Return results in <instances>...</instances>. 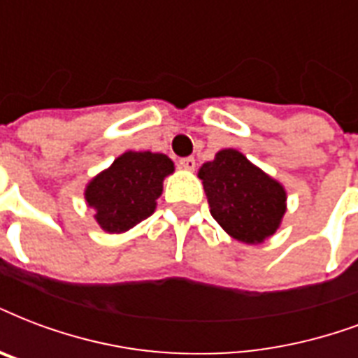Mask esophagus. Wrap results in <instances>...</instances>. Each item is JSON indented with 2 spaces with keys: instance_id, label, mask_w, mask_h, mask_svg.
<instances>
[{
  "instance_id": "1",
  "label": "esophagus",
  "mask_w": 358,
  "mask_h": 358,
  "mask_svg": "<svg viewBox=\"0 0 358 358\" xmlns=\"http://www.w3.org/2000/svg\"><path fill=\"white\" fill-rule=\"evenodd\" d=\"M178 163L180 167L185 169V171H195V159H193V157H182Z\"/></svg>"
}]
</instances>
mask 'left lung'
I'll list each match as a JSON object with an SVG mask.
<instances>
[{
    "label": "left lung",
    "instance_id": "obj_1",
    "mask_svg": "<svg viewBox=\"0 0 358 358\" xmlns=\"http://www.w3.org/2000/svg\"><path fill=\"white\" fill-rule=\"evenodd\" d=\"M199 176L210 214L233 238L259 244L276 233L285 214V191L240 152H217L214 161L201 167Z\"/></svg>",
    "mask_w": 358,
    "mask_h": 358
}]
</instances>
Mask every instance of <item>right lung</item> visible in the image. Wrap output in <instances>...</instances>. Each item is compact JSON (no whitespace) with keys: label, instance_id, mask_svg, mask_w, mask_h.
<instances>
[{"label":"right lung","instance_id":"right-lung-1","mask_svg":"<svg viewBox=\"0 0 358 358\" xmlns=\"http://www.w3.org/2000/svg\"><path fill=\"white\" fill-rule=\"evenodd\" d=\"M174 163L163 154L125 152L86 187V201L106 233H124L146 220Z\"/></svg>","mask_w":358,"mask_h":358}]
</instances>
